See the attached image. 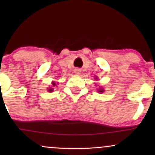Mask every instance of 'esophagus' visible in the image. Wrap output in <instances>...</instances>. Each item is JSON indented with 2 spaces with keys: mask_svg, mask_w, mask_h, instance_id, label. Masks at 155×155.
<instances>
[{
  "mask_svg": "<svg viewBox=\"0 0 155 155\" xmlns=\"http://www.w3.org/2000/svg\"><path fill=\"white\" fill-rule=\"evenodd\" d=\"M74 74H76V75H80L81 74V70L79 68H76L74 70Z\"/></svg>",
  "mask_w": 155,
  "mask_h": 155,
  "instance_id": "34e87169",
  "label": "esophagus"
}]
</instances>
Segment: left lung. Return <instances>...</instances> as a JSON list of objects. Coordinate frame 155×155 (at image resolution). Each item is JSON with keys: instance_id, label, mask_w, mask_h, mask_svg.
Instances as JSON below:
<instances>
[{"instance_id": "obj_1", "label": "left lung", "mask_w": 155, "mask_h": 155, "mask_svg": "<svg viewBox=\"0 0 155 155\" xmlns=\"http://www.w3.org/2000/svg\"><path fill=\"white\" fill-rule=\"evenodd\" d=\"M95 79H97V78H95ZM97 92H104V89H103V88H100L98 90H97Z\"/></svg>"}]
</instances>
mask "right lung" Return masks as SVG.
<instances>
[{"instance_id":"1","label":"right lung","mask_w":155,"mask_h":155,"mask_svg":"<svg viewBox=\"0 0 155 155\" xmlns=\"http://www.w3.org/2000/svg\"><path fill=\"white\" fill-rule=\"evenodd\" d=\"M51 84H52V86L53 87H54V86H56V83L54 82V81H52V82H51ZM48 91L49 92H52L53 91V88H49V90H48Z\"/></svg>"}]
</instances>
